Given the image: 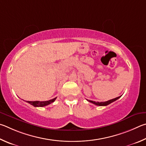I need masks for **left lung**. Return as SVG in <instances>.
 I'll return each mask as SVG.
<instances>
[{
  "label": "left lung",
  "mask_w": 146,
  "mask_h": 146,
  "mask_svg": "<svg viewBox=\"0 0 146 146\" xmlns=\"http://www.w3.org/2000/svg\"><path fill=\"white\" fill-rule=\"evenodd\" d=\"M121 96L117 97V98H116L113 99H111V100L107 101H105V102H96V101L88 100V99H86V100H87L88 102H90V103H93L94 104H96V105H97V106H107V105H108V104H110V103H113V102L115 101L116 100H117V99L121 98Z\"/></svg>",
  "instance_id": "left-lung-1"
}]
</instances>
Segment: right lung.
Masks as SVG:
<instances>
[{"label": "right lung", "mask_w": 146, "mask_h": 146, "mask_svg": "<svg viewBox=\"0 0 146 146\" xmlns=\"http://www.w3.org/2000/svg\"><path fill=\"white\" fill-rule=\"evenodd\" d=\"M56 98H54L52 99H50V100L48 101H27V103H29L30 104L34 106L35 107H43V106H45L47 105H48L51 103H52L54 101L56 100Z\"/></svg>", "instance_id": "obj_1"}]
</instances>
